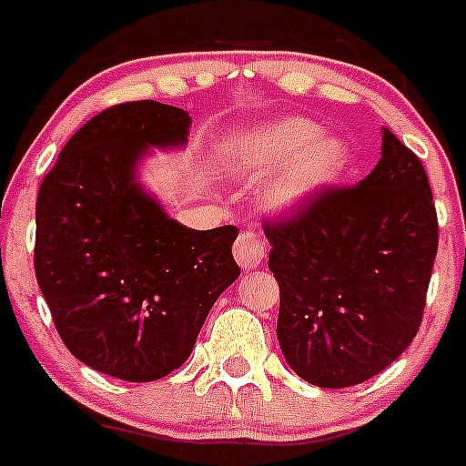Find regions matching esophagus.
<instances>
[{
    "label": "esophagus",
    "instance_id": "esophagus-1",
    "mask_svg": "<svg viewBox=\"0 0 466 466\" xmlns=\"http://www.w3.org/2000/svg\"><path fill=\"white\" fill-rule=\"evenodd\" d=\"M233 254H236V261L240 263L242 270H252L261 266L263 257H266V242L254 230H242L236 245H233Z\"/></svg>",
    "mask_w": 466,
    "mask_h": 466
}]
</instances>
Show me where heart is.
Wrapping results in <instances>:
<instances>
[{
  "instance_id": "obj_1",
  "label": "heart",
  "mask_w": 466,
  "mask_h": 466,
  "mask_svg": "<svg viewBox=\"0 0 466 466\" xmlns=\"http://www.w3.org/2000/svg\"><path fill=\"white\" fill-rule=\"evenodd\" d=\"M319 133L306 118H279L226 139L219 158L226 170L242 177H266L279 167L263 196L270 208L289 209L336 182L350 163L348 144Z\"/></svg>"
}]
</instances>
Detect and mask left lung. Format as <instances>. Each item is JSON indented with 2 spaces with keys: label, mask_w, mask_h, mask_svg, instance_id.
<instances>
[{
  "label": "left lung",
  "mask_w": 466,
  "mask_h": 466,
  "mask_svg": "<svg viewBox=\"0 0 466 466\" xmlns=\"http://www.w3.org/2000/svg\"><path fill=\"white\" fill-rule=\"evenodd\" d=\"M279 284L278 340L317 387H352L418 333L439 221L418 156L382 130V158L352 187H327L263 224Z\"/></svg>",
  "instance_id": "1"
}]
</instances>
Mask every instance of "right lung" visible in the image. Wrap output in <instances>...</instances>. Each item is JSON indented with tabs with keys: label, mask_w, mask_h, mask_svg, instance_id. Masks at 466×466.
Instances as JSON below:
<instances>
[{
	"label": "right lung",
	"mask_w": 466,
	"mask_h": 466,
	"mask_svg": "<svg viewBox=\"0 0 466 466\" xmlns=\"http://www.w3.org/2000/svg\"><path fill=\"white\" fill-rule=\"evenodd\" d=\"M188 126L154 100L109 106L69 137L36 196L35 273L53 324L76 360L121 380L179 369L240 275L236 226L187 228L135 182L144 151L184 144Z\"/></svg>",
	"instance_id": "add662e5"
}]
</instances>
